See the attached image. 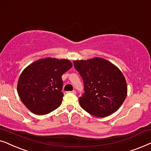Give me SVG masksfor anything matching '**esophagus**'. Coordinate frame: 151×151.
<instances>
[{"label": "esophagus", "instance_id": "34e87169", "mask_svg": "<svg viewBox=\"0 0 151 151\" xmlns=\"http://www.w3.org/2000/svg\"><path fill=\"white\" fill-rule=\"evenodd\" d=\"M70 92H72V93H73V94H76V90H72V91H71Z\"/></svg>", "mask_w": 151, "mask_h": 151}]
</instances>
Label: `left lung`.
Returning <instances> with one entry per match:
<instances>
[{"label":"left lung","instance_id":"1","mask_svg":"<svg viewBox=\"0 0 151 151\" xmlns=\"http://www.w3.org/2000/svg\"><path fill=\"white\" fill-rule=\"evenodd\" d=\"M73 63L83 81L85 92L79 98L81 108L99 117L119 109L127 95L126 79L119 68L101 58Z\"/></svg>","mask_w":151,"mask_h":151}]
</instances>
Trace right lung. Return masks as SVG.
<instances>
[{"instance_id":"right-lung-1","label":"right lung","mask_w":151,"mask_h":151,"mask_svg":"<svg viewBox=\"0 0 151 151\" xmlns=\"http://www.w3.org/2000/svg\"><path fill=\"white\" fill-rule=\"evenodd\" d=\"M72 67L67 59H41L28 65L20 76L17 90L30 111L43 115L59 108L63 93L61 76Z\"/></svg>"}]
</instances>
